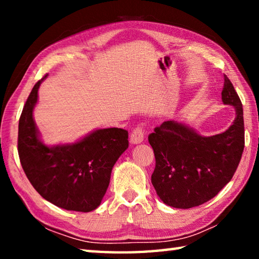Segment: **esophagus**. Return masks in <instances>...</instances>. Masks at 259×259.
I'll return each mask as SVG.
<instances>
[{
	"label": "esophagus",
	"instance_id": "1",
	"mask_svg": "<svg viewBox=\"0 0 259 259\" xmlns=\"http://www.w3.org/2000/svg\"><path fill=\"white\" fill-rule=\"evenodd\" d=\"M144 140V130L140 125H137L130 135L131 144H140Z\"/></svg>",
	"mask_w": 259,
	"mask_h": 259
}]
</instances>
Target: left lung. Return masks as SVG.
<instances>
[{
	"mask_svg": "<svg viewBox=\"0 0 259 259\" xmlns=\"http://www.w3.org/2000/svg\"><path fill=\"white\" fill-rule=\"evenodd\" d=\"M222 99L235 108V120L224 133L204 137L185 124L164 121L148 136L154 151L152 184L156 194L174 208L198 207L229 183L244 148L242 103L224 75Z\"/></svg>",
	"mask_w": 259,
	"mask_h": 259,
	"instance_id": "obj_1",
	"label": "left lung"
}]
</instances>
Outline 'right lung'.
<instances>
[{"label": "right lung", "instance_id": "1", "mask_svg": "<svg viewBox=\"0 0 259 259\" xmlns=\"http://www.w3.org/2000/svg\"><path fill=\"white\" fill-rule=\"evenodd\" d=\"M30 91L18 126V154L28 181L42 198L73 211H93L107 191L114 164L129 146L128 131L98 129L66 145L47 146L38 138L33 119L37 91Z\"/></svg>", "mask_w": 259, "mask_h": 259}]
</instances>
